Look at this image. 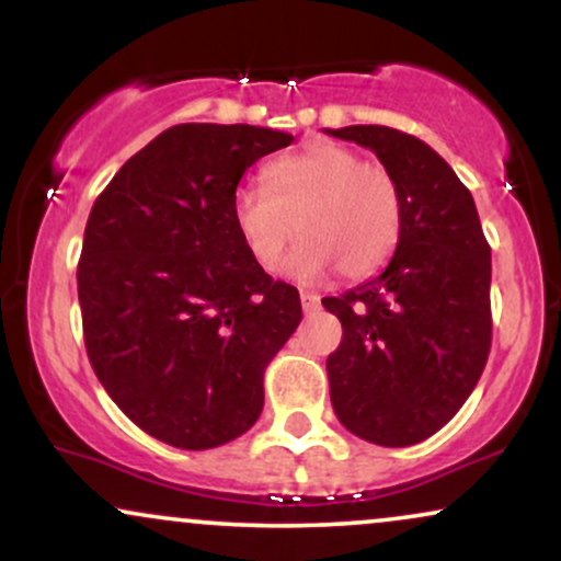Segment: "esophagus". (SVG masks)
<instances>
[{"instance_id":"obj_1","label":"esophagus","mask_w":561,"mask_h":561,"mask_svg":"<svg viewBox=\"0 0 561 561\" xmlns=\"http://www.w3.org/2000/svg\"><path fill=\"white\" fill-rule=\"evenodd\" d=\"M300 306H302V311H306V313H313V311H319L321 298H319V295H313V293H300Z\"/></svg>"}]
</instances>
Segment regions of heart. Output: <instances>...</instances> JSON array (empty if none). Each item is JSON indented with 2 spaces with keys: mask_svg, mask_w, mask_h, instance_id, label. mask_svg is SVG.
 Returning a JSON list of instances; mask_svg holds the SVG:
<instances>
[{
  "mask_svg": "<svg viewBox=\"0 0 561 561\" xmlns=\"http://www.w3.org/2000/svg\"><path fill=\"white\" fill-rule=\"evenodd\" d=\"M237 234L263 272L279 266L295 229L302 234L287 261L298 279H319L337 266L345 279L377 274L403 231V195L385 165L334 141L272 160L261 184L231 197Z\"/></svg>",
  "mask_w": 561,
  "mask_h": 561,
  "instance_id": "b5f03b06",
  "label": "heart"
}]
</instances>
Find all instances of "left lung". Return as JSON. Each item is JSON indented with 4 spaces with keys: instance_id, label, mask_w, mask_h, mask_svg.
Instances as JSON below:
<instances>
[{
    "instance_id": "8db88e82",
    "label": "left lung",
    "mask_w": 561,
    "mask_h": 561,
    "mask_svg": "<svg viewBox=\"0 0 561 561\" xmlns=\"http://www.w3.org/2000/svg\"><path fill=\"white\" fill-rule=\"evenodd\" d=\"M332 137L369 147L403 195V231L382 274L324 298L343 324L327 358L337 420L377 446L427 440L465 405L491 353V244L454 169L390 126Z\"/></svg>"
}]
</instances>
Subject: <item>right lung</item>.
Returning <instances> with one entry per match:
<instances>
[{"instance_id": "1", "label": "right lung", "mask_w": 561, "mask_h": 561, "mask_svg": "<svg viewBox=\"0 0 561 561\" xmlns=\"http://www.w3.org/2000/svg\"><path fill=\"white\" fill-rule=\"evenodd\" d=\"M293 134L165 128L94 199L79 261L83 343L115 405L173 448L224 446L263 409V371L300 295L250 259L231 221L242 173Z\"/></svg>"}]
</instances>
